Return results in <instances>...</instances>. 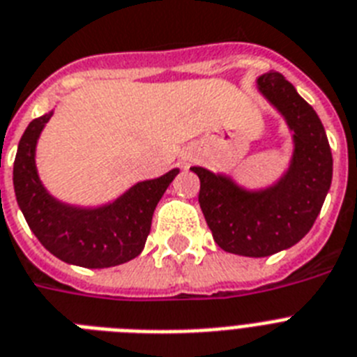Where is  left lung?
<instances>
[{"mask_svg":"<svg viewBox=\"0 0 357 357\" xmlns=\"http://www.w3.org/2000/svg\"><path fill=\"white\" fill-rule=\"evenodd\" d=\"M259 91L282 113L294 132L289 169L275 185L245 190L202 167L199 207L214 242L227 253L269 257L295 245L314 225L332 183V152L321 119L277 71L257 80Z\"/></svg>","mask_w":357,"mask_h":357,"instance_id":"1","label":"left lung"}]
</instances>
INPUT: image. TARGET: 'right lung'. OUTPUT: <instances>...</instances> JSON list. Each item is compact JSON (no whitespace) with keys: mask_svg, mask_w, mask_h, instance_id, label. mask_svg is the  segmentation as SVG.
<instances>
[{"mask_svg":"<svg viewBox=\"0 0 357 357\" xmlns=\"http://www.w3.org/2000/svg\"><path fill=\"white\" fill-rule=\"evenodd\" d=\"M53 112L31 121L14 159V192L29 227L56 259L82 268H112L135 259L150 233L155 205L179 170L133 185L115 202L84 208L45 190L36 170V143Z\"/></svg>","mask_w":357,"mask_h":357,"instance_id":"right-lung-1","label":"right lung"}]
</instances>
